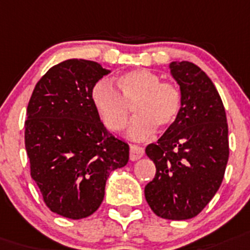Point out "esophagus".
Returning a JSON list of instances; mask_svg holds the SVG:
<instances>
[{
    "mask_svg": "<svg viewBox=\"0 0 250 250\" xmlns=\"http://www.w3.org/2000/svg\"><path fill=\"white\" fill-rule=\"evenodd\" d=\"M142 156H144V148L138 145H132L131 148H129V159L132 161H136L141 159Z\"/></svg>",
    "mask_w": 250,
    "mask_h": 250,
    "instance_id": "1",
    "label": "esophagus"
}]
</instances>
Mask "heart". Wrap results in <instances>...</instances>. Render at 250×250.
Instances as JSON below:
<instances>
[{"mask_svg": "<svg viewBox=\"0 0 250 250\" xmlns=\"http://www.w3.org/2000/svg\"><path fill=\"white\" fill-rule=\"evenodd\" d=\"M118 90L108 81H99L91 91V100L100 119L109 131L119 132L129 118V106L136 117L128 128L129 137L145 140L155 125L167 128L177 121L182 108V93L177 85L160 81L152 71L138 68L119 75Z\"/></svg>", "mask_w": 250, "mask_h": 250, "instance_id": "obj_1", "label": "heart"}]
</instances>
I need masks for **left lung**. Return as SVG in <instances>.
<instances>
[{
	"label": "left lung",
	"instance_id": "8db88e82",
	"mask_svg": "<svg viewBox=\"0 0 250 250\" xmlns=\"http://www.w3.org/2000/svg\"><path fill=\"white\" fill-rule=\"evenodd\" d=\"M182 93L177 121L146 155L156 167L145 187L148 206L159 217L188 220L212 200L229 160L228 122L222 100L206 73L192 62H171Z\"/></svg>",
	"mask_w": 250,
	"mask_h": 250
}]
</instances>
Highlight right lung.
<instances>
[{
  "instance_id": "add662e5",
  "label": "right lung",
  "mask_w": 250,
  "mask_h": 250,
  "mask_svg": "<svg viewBox=\"0 0 250 250\" xmlns=\"http://www.w3.org/2000/svg\"><path fill=\"white\" fill-rule=\"evenodd\" d=\"M109 72L94 61H63L38 81L29 100L30 175L48 208L67 219L93 215L110 171L128 163L129 146L106 131L91 100L95 83Z\"/></svg>"
}]
</instances>
